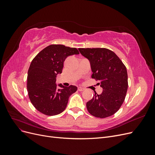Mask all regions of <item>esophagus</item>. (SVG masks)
<instances>
[{"label":"esophagus","instance_id":"obj_1","mask_svg":"<svg viewBox=\"0 0 155 155\" xmlns=\"http://www.w3.org/2000/svg\"><path fill=\"white\" fill-rule=\"evenodd\" d=\"M78 89L79 91H83L84 90H85V88H82L81 87H79Z\"/></svg>","mask_w":155,"mask_h":155}]
</instances>
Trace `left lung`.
Returning a JSON list of instances; mask_svg holds the SVG:
<instances>
[{
	"label": "left lung",
	"mask_w": 155,
	"mask_h": 155,
	"mask_svg": "<svg viewBox=\"0 0 155 155\" xmlns=\"http://www.w3.org/2000/svg\"><path fill=\"white\" fill-rule=\"evenodd\" d=\"M79 52L91 63L92 78L99 81L103 92H96L87 103L91 115L105 118L115 114L125 100L128 88L126 67L113 51L104 48H79Z\"/></svg>",
	"instance_id": "8db88e82"
}]
</instances>
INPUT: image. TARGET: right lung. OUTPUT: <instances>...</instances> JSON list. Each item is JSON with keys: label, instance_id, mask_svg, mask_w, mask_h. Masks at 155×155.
I'll return each mask as SVG.
<instances>
[{"label": "right lung", "instance_id": "right-lung-1", "mask_svg": "<svg viewBox=\"0 0 155 155\" xmlns=\"http://www.w3.org/2000/svg\"><path fill=\"white\" fill-rule=\"evenodd\" d=\"M79 54L76 48L51 45L32 60L28 72L27 90L32 105L41 113L54 116L66 109L70 96L78 88L59 84L61 88H58L56 76L62 73L64 61L68 56Z\"/></svg>", "mask_w": 155, "mask_h": 155}]
</instances>
